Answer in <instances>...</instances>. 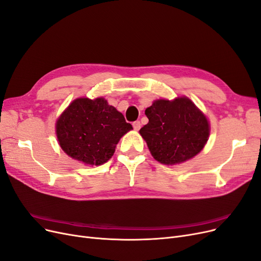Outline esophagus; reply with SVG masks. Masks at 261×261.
Returning <instances> with one entry per match:
<instances>
[{
	"label": "esophagus",
	"instance_id": "esophagus-1",
	"mask_svg": "<svg viewBox=\"0 0 261 261\" xmlns=\"http://www.w3.org/2000/svg\"><path fill=\"white\" fill-rule=\"evenodd\" d=\"M133 127H134L135 130H139L140 127H141L140 122H139V121H135V122L133 123Z\"/></svg>",
	"mask_w": 261,
	"mask_h": 261
}]
</instances>
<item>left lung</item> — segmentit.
I'll use <instances>...</instances> for the list:
<instances>
[{
	"label": "left lung",
	"instance_id": "1",
	"mask_svg": "<svg viewBox=\"0 0 261 261\" xmlns=\"http://www.w3.org/2000/svg\"><path fill=\"white\" fill-rule=\"evenodd\" d=\"M149 123L139 130L153 158L165 165L190 160L199 153L209 137V123L186 97L155 100L145 109Z\"/></svg>",
	"mask_w": 261,
	"mask_h": 261
}]
</instances>
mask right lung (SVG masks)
Returning a JSON list of instances; mask_svg holds the SVG:
<instances>
[{
	"label": "right lung",
	"instance_id": "add662e5",
	"mask_svg": "<svg viewBox=\"0 0 261 261\" xmlns=\"http://www.w3.org/2000/svg\"><path fill=\"white\" fill-rule=\"evenodd\" d=\"M56 128L63 151L89 165H101L111 159L120 138L133 129L123 114L101 97L72 101Z\"/></svg>",
	"mask_w": 261,
	"mask_h": 261
}]
</instances>
